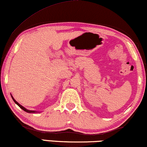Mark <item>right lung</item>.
<instances>
[{"label": "right lung", "mask_w": 147, "mask_h": 147, "mask_svg": "<svg viewBox=\"0 0 147 147\" xmlns=\"http://www.w3.org/2000/svg\"><path fill=\"white\" fill-rule=\"evenodd\" d=\"M11 97H12L13 100V101H14V102H15V103H16V104H17V105H18V106L20 107V108H21V109H22V110H24V111H25V112H28V113H35V112H36V111H34V110H27V109H26V108H24V107H23L22 106V105H20V104H19V103H18V102H17V101H16L15 100V99H14V98H13V96H12V95H11Z\"/></svg>", "instance_id": "1"}]
</instances>
